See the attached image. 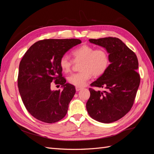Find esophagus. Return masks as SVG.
Here are the masks:
<instances>
[{"instance_id": "obj_1", "label": "esophagus", "mask_w": 154, "mask_h": 154, "mask_svg": "<svg viewBox=\"0 0 154 154\" xmlns=\"http://www.w3.org/2000/svg\"><path fill=\"white\" fill-rule=\"evenodd\" d=\"M75 88H76V91H80L82 88V87H76Z\"/></svg>"}]
</instances>
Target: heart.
Here are the masks:
<instances>
[{"label":"heart","mask_w":154,"mask_h":154,"mask_svg":"<svg viewBox=\"0 0 154 154\" xmlns=\"http://www.w3.org/2000/svg\"><path fill=\"white\" fill-rule=\"evenodd\" d=\"M75 62H82L81 72L70 75L67 80L69 83L76 87H83L91 78V75L99 76L103 74L109 66V55L104 49H96L92 46L82 45L72 52ZM72 61L67 56L60 60V66L64 72L71 70Z\"/></svg>","instance_id":"heart-1"}]
</instances>
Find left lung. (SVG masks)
I'll return each instance as SVG.
<instances>
[{
	"label": "left lung",
	"mask_w": 154,
	"mask_h": 154,
	"mask_svg": "<svg viewBox=\"0 0 154 154\" xmlns=\"http://www.w3.org/2000/svg\"><path fill=\"white\" fill-rule=\"evenodd\" d=\"M103 48L109 53L110 65L106 71L91 83L107 91L89 88L86 103L87 112L97 122L110 123L123 118L131 109L140 83L136 54L118 38L105 37L88 40Z\"/></svg>",
	"instance_id": "left-lung-1"
}]
</instances>
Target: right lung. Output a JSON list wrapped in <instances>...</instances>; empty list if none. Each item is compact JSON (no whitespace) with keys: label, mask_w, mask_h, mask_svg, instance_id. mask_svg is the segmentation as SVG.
Here are the masks:
<instances>
[{"label":"right lung","mask_w":154,"mask_h":154,"mask_svg":"<svg viewBox=\"0 0 154 154\" xmlns=\"http://www.w3.org/2000/svg\"><path fill=\"white\" fill-rule=\"evenodd\" d=\"M79 39H48L32 45L20 62L18 87L23 103L36 119L48 123L65 117L75 87L62 77L60 60ZM55 80L63 90L53 91L50 83Z\"/></svg>","instance_id":"obj_1"}]
</instances>
